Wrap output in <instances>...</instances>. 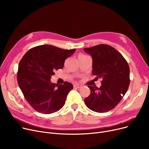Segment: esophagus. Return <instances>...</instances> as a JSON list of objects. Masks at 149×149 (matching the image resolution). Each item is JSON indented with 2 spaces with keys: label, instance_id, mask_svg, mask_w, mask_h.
I'll list each match as a JSON object with an SVG mask.
<instances>
[{
  "label": "esophagus",
  "instance_id": "esophagus-1",
  "mask_svg": "<svg viewBox=\"0 0 149 149\" xmlns=\"http://www.w3.org/2000/svg\"><path fill=\"white\" fill-rule=\"evenodd\" d=\"M74 87L77 88H81L82 87V85L79 84H74Z\"/></svg>",
  "mask_w": 149,
  "mask_h": 149
}]
</instances>
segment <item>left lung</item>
Instances as JSON below:
<instances>
[{
  "label": "left lung",
  "instance_id": "1",
  "mask_svg": "<svg viewBox=\"0 0 149 149\" xmlns=\"http://www.w3.org/2000/svg\"><path fill=\"white\" fill-rule=\"evenodd\" d=\"M84 51L92 58V74L102 79L100 88L88 86L91 93L84 103L91 110L104 113L113 109L124 96L130 84L127 61L113 47L101 44Z\"/></svg>",
  "mask_w": 149,
  "mask_h": 149
}]
</instances>
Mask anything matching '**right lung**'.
<instances>
[{"label": "right lung", "mask_w": 149, "mask_h": 149, "mask_svg": "<svg viewBox=\"0 0 149 149\" xmlns=\"http://www.w3.org/2000/svg\"><path fill=\"white\" fill-rule=\"evenodd\" d=\"M75 51V49L40 45L29 49L20 61L17 75L19 86L26 100L38 112L50 114L64 106L72 84L66 81L58 85L50 80Z\"/></svg>", "instance_id": "right-lung-1"}]
</instances>
